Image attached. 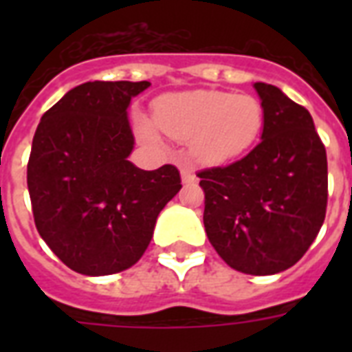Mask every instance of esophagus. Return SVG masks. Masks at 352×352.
Returning a JSON list of instances; mask_svg holds the SVG:
<instances>
[{"instance_id":"esophagus-1","label":"esophagus","mask_w":352,"mask_h":352,"mask_svg":"<svg viewBox=\"0 0 352 352\" xmlns=\"http://www.w3.org/2000/svg\"><path fill=\"white\" fill-rule=\"evenodd\" d=\"M181 179L184 184H190V182H195V173L190 166H181Z\"/></svg>"}]
</instances>
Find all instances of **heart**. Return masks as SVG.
Wrapping results in <instances>:
<instances>
[{
  "instance_id": "b5f03b06",
  "label": "heart",
  "mask_w": 352,
  "mask_h": 352,
  "mask_svg": "<svg viewBox=\"0 0 352 352\" xmlns=\"http://www.w3.org/2000/svg\"><path fill=\"white\" fill-rule=\"evenodd\" d=\"M155 120L177 140H192V151L201 162L223 164L248 151L263 129L265 111L252 95L225 91H182L160 96L155 102ZM138 129L153 138L148 122Z\"/></svg>"
}]
</instances>
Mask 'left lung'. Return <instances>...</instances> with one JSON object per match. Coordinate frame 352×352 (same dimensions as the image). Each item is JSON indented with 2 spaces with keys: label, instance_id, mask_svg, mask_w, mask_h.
I'll list each match as a JSON object with an SVG mask.
<instances>
[{
  "label": "left lung",
  "instance_id": "8db88e82",
  "mask_svg": "<svg viewBox=\"0 0 352 352\" xmlns=\"http://www.w3.org/2000/svg\"><path fill=\"white\" fill-rule=\"evenodd\" d=\"M261 142L237 162L199 171L204 228L223 261L252 276L283 272L316 239L327 208V153L311 113L256 82Z\"/></svg>",
  "mask_w": 352,
  "mask_h": 352
}]
</instances>
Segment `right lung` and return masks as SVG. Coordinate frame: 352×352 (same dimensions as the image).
<instances>
[{
	"label": "right lung",
	"instance_id": "right-lung-1",
	"mask_svg": "<svg viewBox=\"0 0 352 352\" xmlns=\"http://www.w3.org/2000/svg\"><path fill=\"white\" fill-rule=\"evenodd\" d=\"M149 85L85 82L38 124L27 166L34 223L74 272L109 276L133 267L182 188L175 166L146 171L127 160L135 146L127 107Z\"/></svg>",
	"mask_w": 352,
	"mask_h": 352
}]
</instances>
